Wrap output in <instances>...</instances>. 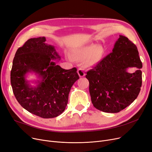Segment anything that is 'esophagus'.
<instances>
[{"mask_svg":"<svg viewBox=\"0 0 152 152\" xmlns=\"http://www.w3.org/2000/svg\"><path fill=\"white\" fill-rule=\"evenodd\" d=\"M77 73H78L79 76H80V77H81L85 76L84 71V70H83L82 68L78 69V70H77Z\"/></svg>","mask_w":152,"mask_h":152,"instance_id":"obj_1","label":"esophagus"}]
</instances>
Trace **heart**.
Returning a JSON list of instances; mask_svg holds the SVG:
<instances>
[{"mask_svg":"<svg viewBox=\"0 0 152 152\" xmlns=\"http://www.w3.org/2000/svg\"><path fill=\"white\" fill-rule=\"evenodd\" d=\"M104 50L101 46L97 44H91L77 49L74 52V58L76 60L84 61L92 66L97 64L103 55Z\"/></svg>","mask_w":152,"mask_h":152,"instance_id":"obj_1","label":"heart"}]
</instances>
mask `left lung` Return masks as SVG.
Segmentation results:
<instances>
[{"label": "left lung", "mask_w": 152, "mask_h": 152, "mask_svg": "<svg viewBox=\"0 0 152 152\" xmlns=\"http://www.w3.org/2000/svg\"><path fill=\"white\" fill-rule=\"evenodd\" d=\"M134 67L138 69L128 73L127 69ZM142 68L135 45L119 35L113 52L86 75L94 107L104 113H117L129 106L140 91Z\"/></svg>", "instance_id": "left-lung-1"}]
</instances>
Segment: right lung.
I'll return each instance as SVG.
<instances>
[{
  "label": "right lung",
  "mask_w": 152,
  "mask_h": 152,
  "mask_svg": "<svg viewBox=\"0 0 152 152\" xmlns=\"http://www.w3.org/2000/svg\"><path fill=\"white\" fill-rule=\"evenodd\" d=\"M45 37L30 38L20 47L13 60L10 82L16 99L29 113L44 118L63 113L73 84L78 80L77 69H64L55 60L61 57ZM34 72L39 79L32 87L26 79Z\"/></svg>",
  "instance_id": "1"
}]
</instances>
